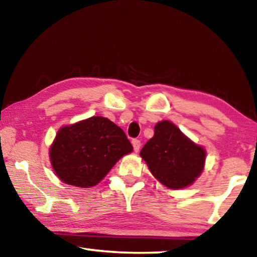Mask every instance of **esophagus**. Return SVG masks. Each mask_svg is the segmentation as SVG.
<instances>
[{
  "label": "esophagus",
  "mask_w": 257,
  "mask_h": 257,
  "mask_svg": "<svg viewBox=\"0 0 257 257\" xmlns=\"http://www.w3.org/2000/svg\"><path fill=\"white\" fill-rule=\"evenodd\" d=\"M132 144H133V147H134V151L135 152H138L139 150H141V146H142L141 141H138V139H133Z\"/></svg>",
  "instance_id": "34e87169"
}]
</instances>
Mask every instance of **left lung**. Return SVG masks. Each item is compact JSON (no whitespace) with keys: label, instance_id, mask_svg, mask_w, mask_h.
<instances>
[{"label":"left lung","instance_id":"8db88e82","mask_svg":"<svg viewBox=\"0 0 257 257\" xmlns=\"http://www.w3.org/2000/svg\"><path fill=\"white\" fill-rule=\"evenodd\" d=\"M150 171L161 184L180 189L193 184L201 176L206 152L186 137L168 120L156 123L154 136L141 151Z\"/></svg>","mask_w":257,"mask_h":257}]
</instances>
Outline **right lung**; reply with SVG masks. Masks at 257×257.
<instances>
[{"mask_svg":"<svg viewBox=\"0 0 257 257\" xmlns=\"http://www.w3.org/2000/svg\"><path fill=\"white\" fill-rule=\"evenodd\" d=\"M132 152L122 129L104 116H92L59 130L50 149V160L64 184L88 188Z\"/></svg>","mask_w":257,"mask_h":257,"instance_id":"obj_1","label":"right lung"}]
</instances>
